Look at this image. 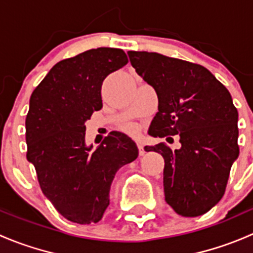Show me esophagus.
Returning a JSON list of instances; mask_svg holds the SVG:
<instances>
[{
	"label": "esophagus",
	"instance_id": "1",
	"mask_svg": "<svg viewBox=\"0 0 253 253\" xmlns=\"http://www.w3.org/2000/svg\"><path fill=\"white\" fill-rule=\"evenodd\" d=\"M137 147H138V152H139V155H144L145 154V150H144V147H143V145L141 144V143H138V144H137Z\"/></svg>",
	"mask_w": 253,
	"mask_h": 253
}]
</instances>
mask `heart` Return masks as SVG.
Segmentation results:
<instances>
[{"label": "heart", "instance_id": "heart-1", "mask_svg": "<svg viewBox=\"0 0 253 253\" xmlns=\"http://www.w3.org/2000/svg\"><path fill=\"white\" fill-rule=\"evenodd\" d=\"M125 129H126V131L131 134L137 133V131H138V128H137L136 126H133V125H128V126H126V128Z\"/></svg>", "mask_w": 253, "mask_h": 253}]
</instances>
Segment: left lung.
<instances>
[{
  "mask_svg": "<svg viewBox=\"0 0 253 253\" xmlns=\"http://www.w3.org/2000/svg\"><path fill=\"white\" fill-rule=\"evenodd\" d=\"M127 53L136 72L157 91L149 134L180 136V149L165 143L147 147L164 158L165 201L180 215H202L224 196L239 157V115L230 93L197 63L147 51Z\"/></svg>",
  "mask_w": 253,
  "mask_h": 253,
  "instance_id": "obj_1",
  "label": "left lung"
}]
</instances>
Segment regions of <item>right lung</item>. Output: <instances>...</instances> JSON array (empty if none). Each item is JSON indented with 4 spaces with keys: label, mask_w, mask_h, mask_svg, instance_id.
<instances>
[{
    "label": "right lung",
    "mask_w": 253,
    "mask_h": 253,
    "mask_svg": "<svg viewBox=\"0 0 253 253\" xmlns=\"http://www.w3.org/2000/svg\"><path fill=\"white\" fill-rule=\"evenodd\" d=\"M121 48L98 47L56 63L34 89L25 119L27 159L56 211L77 224L98 223L120 168L138 157L136 143L110 132L91 152L85 121L103 108L104 79L127 65Z\"/></svg>",
    "instance_id": "right-lung-1"
}]
</instances>
